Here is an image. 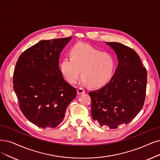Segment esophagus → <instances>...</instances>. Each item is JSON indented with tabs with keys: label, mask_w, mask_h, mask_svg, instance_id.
Wrapping results in <instances>:
<instances>
[{
	"label": "esophagus",
	"mask_w": 160,
	"mask_h": 160,
	"mask_svg": "<svg viewBox=\"0 0 160 160\" xmlns=\"http://www.w3.org/2000/svg\"><path fill=\"white\" fill-rule=\"evenodd\" d=\"M78 94H79V95H81V94H83V93H85V90L82 88H79L78 89Z\"/></svg>",
	"instance_id": "1"
}]
</instances>
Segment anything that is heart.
<instances>
[{
    "label": "heart",
    "mask_w": 160,
    "mask_h": 160,
    "mask_svg": "<svg viewBox=\"0 0 160 160\" xmlns=\"http://www.w3.org/2000/svg\"><path fill=\"white\" fill-rule=\"evenodd\" d=\"M69 55L60 60V70L69 83H76L80 73L82 83L93 87L104 85L112 78L116 63L111 54L79 42L69 49Z\"/></svg>",
    "instance_id": "obj_1"
}]
</instances>
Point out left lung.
Segmentation results:
<instances>
[{
	"label": "left lung",
	"instance_id": "1",
	"mask_svg": "<svg viewBox=\"0 0 160 160\" xmlns=\"http://www.w3.org/2000/svg\"><path fill=\"white\" fill-rule=\"evenodd\" d=\"M117 54L118 66L105 86L89 92L91 114L101 126L117 129L128 124L143 107L147 72L132 48L119 42H106Z\"/></svg>",
	"mask_w": 160,
	"mask_h": 160
}]
</instances>
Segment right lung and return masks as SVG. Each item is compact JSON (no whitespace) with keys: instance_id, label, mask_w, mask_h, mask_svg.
<instances>
[{"instance_id":"obj_1","label":"right lung","mask_w":160,"mask_h":160,"mask_svg":"<svg viewBox=\"0 0 160 160\" xmlns=\"http://www.w3.org/2000/svg\"><path fill=\"white\" fill-rule=\"evenodd\" d=\"M72 37L42 40L25 50L16 62L14 90L20 110L35 125L55 128L64 118L76 88L63 79L59 69L62 50Z\"/></svg>"}]
</instances>
